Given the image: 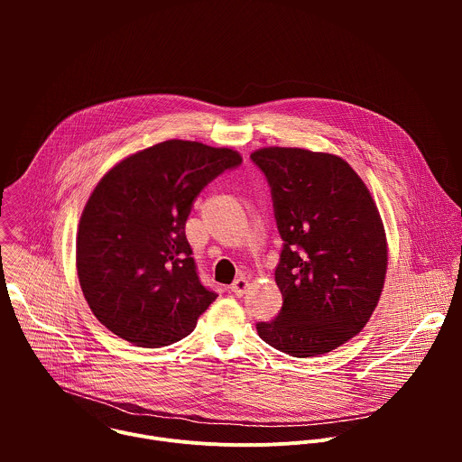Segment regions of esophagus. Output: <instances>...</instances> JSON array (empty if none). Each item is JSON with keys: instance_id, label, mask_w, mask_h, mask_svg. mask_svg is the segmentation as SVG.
<instances>
[{"instance_id": "obj_1", "label": "esophagus", "mask_w": 462, "mask_h": 462, "mask_svg": "<svg viewBox=\"0 0 462 462\" xmlns=\"http://www.w3.org/2000/svg\"><path fill=\"white\" fill-rule=\"evenodd\" d=\"M248 289V278L246 276H241L237 280H234V283L230 285V291L236 294V296H243Z\"/></svg>"}]
</instances>
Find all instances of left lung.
I'll list each match as a JSON object with an SVG mask.
<instances>
[{
    "label": "left lung",
    "instance_id": "8db88e82",
    "mask_svg": "<svg viewBox=\"0 0 462 462\" xmlns=\"http://www.w3.org/2000/svg\"><path fill=\"white\" fill-rule=\"evenodd\" d=\"M265 173L283 248V307L257 335L296 358L333 351L369 321L385 280V232L373 197L340 157L301 148L250 155Z\"/></svg>",
    "mask_w": 462,
    "mask_h": 462
}]
</instances>
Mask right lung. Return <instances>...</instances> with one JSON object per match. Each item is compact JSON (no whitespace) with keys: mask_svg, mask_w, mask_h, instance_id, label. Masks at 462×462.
Returning <instances> with one entry per match:
<instances>
[{"mask_svg":"<svg viewBox=\"0 0 462 462\" xmlns=\"http://www.w3.org/2000/svg\"><path fill=\"white\" fill-rule=\"evenodd\" d=\"M243 162L230 148L166 141L120 161L93 189L77 237L82 292L111 333L139 347L188 337L217 294L184 226L195 197Z\"/></svg>","mask_w":462,"mask_h":462,"instance_id":"obj_1","label":"right lung"}]
</instances>
